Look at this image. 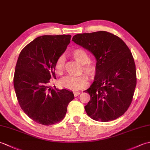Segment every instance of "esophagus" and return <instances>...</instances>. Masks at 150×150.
I'll use <instances>...</instances> for the list:
<instances>
[{"label":"esophagus","mask_w":150,"mask_h":150,"mask_svg":"<svg viewBox=\"0 0 150 150\" xmlns=\"http://www.w3.org/2000/svg\"><path fill=\"white\" fill-rule=\"evenodd\" d=\"M73 94H74L75 97H77L81 94V93H80V92H79V91H73Z\"/></svg>","instance_id":"obj_1"}]
</instances>
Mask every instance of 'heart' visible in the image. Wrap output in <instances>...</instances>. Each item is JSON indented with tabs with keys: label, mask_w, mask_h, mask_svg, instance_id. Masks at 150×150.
<instances>
[{
	"label": "heart",
	"mask_w": 150,
	"mask_h": 150,
	"mask_svg": "<svg viewBox=\"0 0 150 150\" xmlns=\"http://www.w3.org/2000/svg\"><path fill=\"white\" fill-rule=\"evenodd\" d=\"M71 56L77 61L82 64V69L90 77L96 75L98 66L94 61L89 60L90 57L88 53L82 48H76L71 52ZM65 57L60 55L56 60L55 63V71L57 74L61 75L64 68ZM88 83V78L86 75H82L79 77L66 76L60 79V85L68 90L75 91L84 88Z\"/></svg>",
	"instance_id": "heart-1"
}]
</instances>
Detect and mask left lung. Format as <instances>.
<instances>
[{
	"mask_svg": "<svg viewBox=\"0 0 150 150\" xmlns=\"http://www.w3.org/2000/svg\"><path fill=\"white\" fill-rule=\"evenodd\" d=\"M72 40L93 54L98 66L94 82L84 91L90 95L86 113L102 122L117 119L131 104L137 84L129 49L119 37L104 31L77 34Z\"/></svg>",
	"mask_w": 150,
	"mask_h": 150,
	"instance_id": "8db88e82",
	"label": "left lung"
}]
</instances>
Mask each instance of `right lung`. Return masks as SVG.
<instances>
[{
    "mask_svg": "<svg viewBox=\"0 0 150 150\" xmlns=\"http://www.w3.org/2000/svg\"><path fill=\"white\" fill-rule=\"evenodd\" d=\"M71 37L70 35L39 37L19 54L13 78L16 96L24 112L42 125L61 121L74 98L72 91L49 86L50 79H56V60L66 51Z\"/></svg>",
    "mask_w": 150,
    "mask_h": 150,
    "instance_id": "add662e5",
    "label": "right lung"
}]
</instances>
